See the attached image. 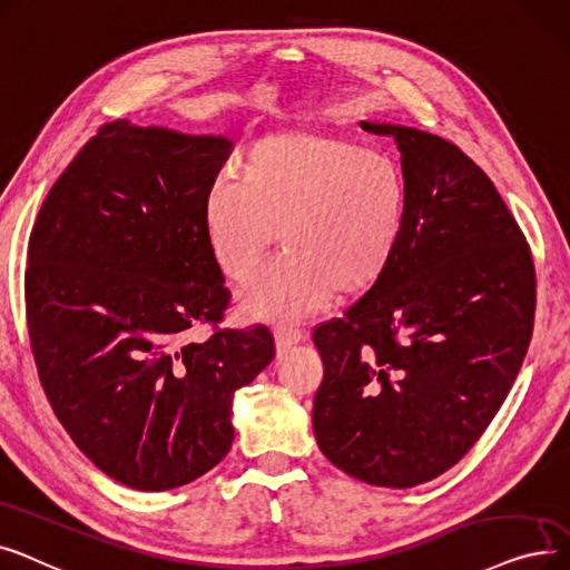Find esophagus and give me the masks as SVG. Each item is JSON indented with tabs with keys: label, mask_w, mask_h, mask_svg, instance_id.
Instances as JSON below:
<instances>
[{
	"label": "esophagus",
	"mask_w": 570,
	"mask_h": 570,
	"mask_svg": "<svg viewBox=\"0 0 570 570\" xmlns=\"http://www.w3.org/2000/svg\"><path fill=\"white\" fill-rule=\"evenodd\" d=\"M274 336H276V347L278 350H287V347H292L296 343H304L306 341V334L299 327H294V324H278Z\"/></svg>",
	"instance_id": "34e87169"
}]
</instances>
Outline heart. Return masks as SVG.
Masks as SVG:
<instances>
[{"instance_id":"1","label":"heart","mask_w":570,"mask_h":570,"mask_svg":"<svg viewBox=\"0 0 570 570\" xmlns=\"http://www.w3.org/2000/svg\"><path fill=\"white\" fill-rule=\"evenodd\" d=\"M409 218L399 161L327 129H287L250 146L240 178L223 174L204 199L213 262L253 283L274 250L285 255L246 294V320L302 317L334 294L360 296L392 266Z\"/></svg>"}]
</instances>
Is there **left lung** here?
Instances as JSON below:
<instances>
[{"instance_id":"8db88e82","label":"left lung","mask_w":570,"mask_h":570,"mask_svg":"<svg viewBox=\"0 0 570 570\" xmlns=\"http://www.w3.org/2000/svg\"><path fill=\"white\" fill-rule=\"evenodd\" d=\"M360 125L396 141L409 218L387 274L313 332V429L347 475L405 490L454 466L499 413L529 350L535 271L473 159L415 127Z\"/></svg>"}]
</instances>
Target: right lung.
Here are the masks:
<instances>
[{
	"mask_svg": "<svg viewBox=\"0 0 570 570\" xmlns=\"http://www.w3.org/2000/svg\"><path fill=\"white\" fill-rule=\"evenodd\" d=\"M232 141L129 120L104 125L50 187L30 234L24 306L43 392L90 462L165 492L220 464L234 392L274 336L218 330L229 306L204 199Z\"/></svg>",
	"mask_w": 570,
	"mask_h": 570,
	"instance_id": "obj_1",
	"label": "right lung"
}]
</instances>
